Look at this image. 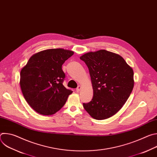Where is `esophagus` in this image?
Here are the masks:
<instances>
[{"instance_id":"esophagus-1","label":"esophagus","mask_w":157,"mask_h":157,"mask_svg":"<svg viewBox=\"0 0 157 157\" xmlns=\"http://www.w3.org/2000/svg\"><path fill=\"white\" fill-rule=\"evenodd\" d=\"M81 86H79L76 88V91L77 93H79V92L81 91Z\"/></svg>"}]
</instances>
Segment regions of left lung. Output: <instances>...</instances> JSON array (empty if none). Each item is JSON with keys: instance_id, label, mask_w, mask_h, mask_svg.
Returning <instances> with one entry per match:
<instances>
[{"instance_id": "8db88e82", "label": "left lung", "mask_w": 157, "mask_h": 157, "mask_svg": "<svg viewBox=\"0 0 157 157\" xmlns=\"http://www.w3.org/2000/svg\"><path fill=\"white\" fill-rule=\"evenodd\" d=\"M90 74L93 97L83 103L84 109L97 120L108 119L122 107L134 85L133 71L120 55L105 50L80 57Z\"/></svg>"}]
</instances>
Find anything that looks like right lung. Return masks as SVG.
Wrapping results in <instances>:
<instances>
[{
    "label": "right lung",
    "mask_w": 157,
    "mask_h": 157,
    "mask_svg": "<svg viewBox=\"0 0 157 157\" xmlns=\"http://www.w3.org/2000/svg\"><path fill=\"white\" fill-rule=\"evenodd\" d=\"M73 54L62 48L43 50L32 55L21 69V90L26 101L38 113L54 114L73 93L63 85L65 74L62 65Z\"/></svg>",
    "instance_id": "1"
}]
</instances>
